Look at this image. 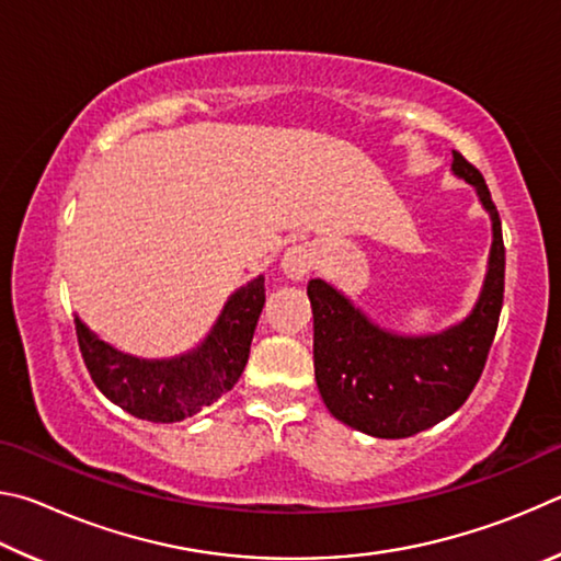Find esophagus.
I'll list each match as a JSON object with an SVG mask.
<instances>
[{"label":"esophagus","mask_w":561,"mask_h":561,"mask_svg":"<svg viewBox=\"0 0 561 561\" xmlns=\"http://www.w3.org/2000/svg\"><path fill=\"white\" fill-rule=\"evenodd\" d=\"M314 267V250L309 244H294L284 252L282 270L289 279H304Z\"/></svg>","instance_id":"1"}]
</instances>
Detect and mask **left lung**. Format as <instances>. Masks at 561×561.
Returning a JSON list of instances; mask_svg holds the SVG:
<instances>
[{"label": "left lung", "instance_id": "1", "mask_svg": "<svg viewBox=\"0 0 561 561\" xmlns=\"http://www.w3.org/2000/svg\"><path fill=\"white\" fill-rule=\"evenodd\" d=\"M453 170L478 190L492 217L490 270L480 301L462 324L435 336H396L371 324L324 279L307 294L314 314V374L331 415L376 438L433 428L468 401L495 341L505 299V242L485 178L453 150Z\"/></svg>", "mask_w": 561, "mask_h": 561}]
</instances>
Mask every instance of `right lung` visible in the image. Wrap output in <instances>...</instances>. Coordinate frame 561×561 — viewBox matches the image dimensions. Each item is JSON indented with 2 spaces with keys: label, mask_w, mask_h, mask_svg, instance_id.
Returning <instances> with one entry per match:
<instances>
[{
  "label": "right lung",
  "mask_w": 561,
  "mask_h": 561,
  "mask_svg": "<svg viewBox=\"0 0 561 561\" xmlns=\"http://www.w3.org/2000/svg\"><path fill=\"white\" fill-rule=\"evenodd\" d=\"M264 307V279L237 289L201 348L170 360H144L103 344L76 319V339L93 383L130 415L178 423L201 413L242 376Z\"/></svg>",
  "instance_id": "obj_1"
}]
</instances>
